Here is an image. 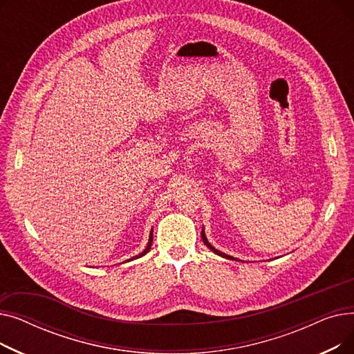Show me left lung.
Wrapping results in <instances>:
<instances>
[{
  "mask_svg": "<svg viewBox=\"0 0 354 354\" xmlns=\"http://www.w3.org/2000/svg\"><path fill=\"white\" fill-rule=\"evenodd\" d=\"M201 235H202V239H203V244H205L211 251H214L216 255H219V257H224V258H227V259H236V258H234V257H231V255H228V254H225V252H221V251H219V250H216L214 245H211V243L208 241V238H207L205 231H203V228H202Z\"/></svg>",
  "mask_w": 354,
  "mask_h": 354,
  "instance_id": "1",
  "label": "left lung"
}]
</instances>
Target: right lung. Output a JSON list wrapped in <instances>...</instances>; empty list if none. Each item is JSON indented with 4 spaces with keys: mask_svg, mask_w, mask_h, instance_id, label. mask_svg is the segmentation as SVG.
Here are the masks:
<instances>
[{
    "mask_svg": "<svg viewBox=\"0 0 354 354\" xmlns=\"http://www.w3.org/2000/svg\"><path fill=\"white\" fill-rule=\"evenodd\" d=\"M152 241H153V230L151 231V235H149V241H147V245H146V248L139 254V255H136V257H132L130 259H127V261H132V259H135V258H139V257H143L145 254H147L149 252V250H151V247H152Z\"/></svg>",
    "mask_w": 354,
    "mask_h": 354,
    "instance_id": "add662e5",
    "label": "right lung"
}]
</instances>
